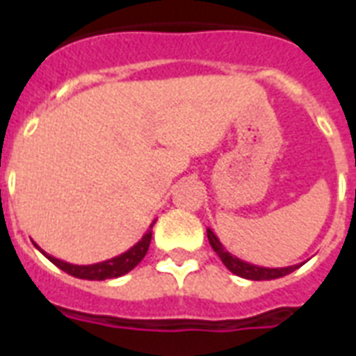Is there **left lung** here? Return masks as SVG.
I'll return each instance as SVG.
<instances>
[{
  "label": "left lung",
  "instance_id": "1",
  "mask_svg": "<svg viewBox=\"0 0 356 356\" xmlns=\"http://www.w3.org/2000/svg\"><path fill=\"white\" fill-rule=\"evenodd\" d=\"M207 236H209V242H211L212 249L216 251V254L222 259V262L225 264L229 271H233L234 275L243 277V279H249V281H271V279H279V277H284L288 273L296 271L301 264L296 266H286V268H264V266L249 264L245 260L238 259L234 254H231L227 249L223 248L220 238L212 233L211 229H207Z\"/></svg>",
  "mask_w": 356,
  "mask_h": 356
}]
</instances>
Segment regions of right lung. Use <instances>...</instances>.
Masks as SVG:
<instances>
[{"instance_id":"obj_1","label":"right lung","mask_w":356,"mask_h":356,"mask_svg":"<svg viewBox=\"0 0 356 356\" xmlns=\"http://www.w3.org/2000/svg\"><path fill=\"white\" fill-rule=\"evenodd\" d=\"M155 223V222H153ZM153 223L149 225V231L140 238L138 242L134 243L133 248L127 249L125 253L118 254V257H113V259L103 260V262H96V264H70V262H64L60 259H55L49 253H46L44 249H40L36 245V249L40 251L46 259H49L53 264L60 268L63 271H66L68 275L77 277V279H86V281H105V279H116V277H122L125 273L133 270L134 266H138V262L145 257L147 249H149L151 243V229H153Z\"/></svg>"}]
</instances>
